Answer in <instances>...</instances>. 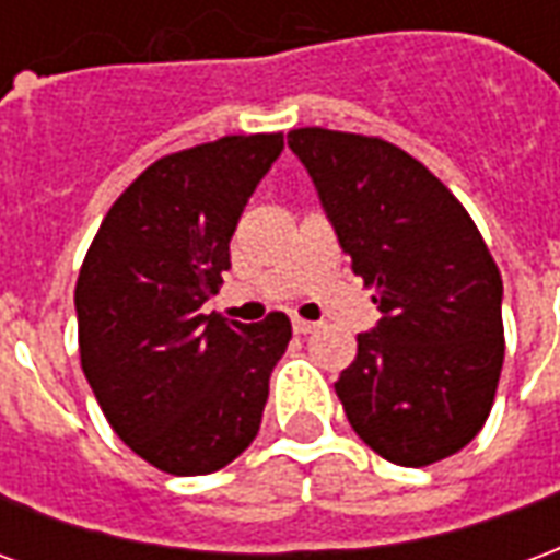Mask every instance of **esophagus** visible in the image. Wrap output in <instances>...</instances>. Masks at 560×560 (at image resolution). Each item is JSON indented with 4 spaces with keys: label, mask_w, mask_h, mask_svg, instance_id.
Here are the masks:
<instances>
[{
    "label": "esophagus",
    "mask_w": 560,
    "mask_h": 560,
    "mask_svg": "<svg viewBox=\"0 0 560 560\" xmlns=\"http://www.w3.org/2000/svg\"><path fill=\"white\" fill-rule=\"evenodd\" d=\"M320 324L315 320H303V317H293V332H300V336H308V332H315Z\"/></svg>",
    "instance_id": "34e87169"
}]
</instances>
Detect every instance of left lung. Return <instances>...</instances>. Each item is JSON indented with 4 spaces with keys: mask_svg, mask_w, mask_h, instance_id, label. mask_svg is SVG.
Here are the masks:
<instances>
[{
    "mask_svg": "<svg viewBox=\"0 0 560 560\" xmlns=\"http://www.w3.org/2000/svg\"><path fill=\"white\" fill-rule=\"evenodd\" d=\"M288 147L315 183L381 320L336 381L351 429L377 456L422 468L470 444L504 365V284L446 185L387 140L296 128Z\"/></svg>",
    "mask_w": 560,
    "mask_h": 560,
    "instance_id": "obj_1",
    "label": "left lung"
}]
</instances>
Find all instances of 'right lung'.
<instances>
[{
	"mask_svg": "<svg viewBox=\"0 0 560 560\" xmlns=\"http://www.w3.org/2000/svg\"><path fill=\"white\" fill-rule=\"evenodd\" d=\"M281 135L221 138L164 155L119 195L80 269V363L114 432L176 477L231 465L264 420L291 320L203 315L231 269L248 197Z\"/></svg>",
	"mask_w": 560,
	"mask_h": 560,
	"instance_id": "add662e5",
	"label": "right lung"
}]
</instances>
